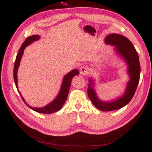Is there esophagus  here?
<instances>
[{
	"label": "esophagus",
	"instance_id": "34e87169",
	"mask_svg": "<svg viewBox=\"0 0 152 152\" xmlns=\"http://www.w3.org/2000/svg\"><path fill=\"white\" fill-rule=\"evenodd\" d=\"M80 74H82V75H86V74H88V68L86 66H82L80 68Z\"/></svg>",
	"mask_w": 152,
	"mask_h": 152
}]
</instances>
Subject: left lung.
<instances>
[{
	"instance_id": "left-lung-1",
	"label": "left lung",
	"mask_w": 152,
	"mask_h": 152,
	"mask_svg": "<svg viewBox=\"0 0 152 152\" xmlns=\"http://www.w3.org/2000/svg\"><path fill=\"white\" fill-rule=\"evenodd\" d=\"M104 42L114 46V51L118 58L122 59L127 65L126 70L129 77L124 92L110 101H103L99 99L95 89L96 80L92 76L89 77L88 93L90 100L96 108L108 112L120 109L131 101L139 82L140 65L137 51L127 38L119 34L112 33L105 37Z\"/></svg>"
}]
</instances>
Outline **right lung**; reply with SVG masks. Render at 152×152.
Listing matches in <instances>:
<instances>
[{
  "instance_id": "1",
  "label": "right lung",
  "mask_w": 152,
  "mask_h": 152,
  "mask_svg": "<svg viewBox=\"0 0 152 152\" xmlns=\"http://www.w3.org/2000/svg\"><path fill=\"white\" fill-rule=\"evenodd\" d=\"M40 38V37L39 35L38 34L32 35V36L27 38L24 42L22 44L21 47L20 48V49L18 51L19 52L17 55V56H16V59L15 61V64H14V82H15L16 88H17V89L19 93V95H21L23 101V102H25V104L27 106H28V108L33 110L35 112L42 113V114H52V113L59 111L61 108H62L63 104H64V102H65L66 100L67 99L68 94H69V89L70 88L71 82H72L73 77L74 76L78 75L79 71L78 69H73L69 73H67L66 75L64 76L62 83H61V88L59 89V91L57 95L56 96V98H55L52 101H51L50 103H48L47 105L43 106V107L37 108V107H33V106H31L29 104H28L26 102V101H25L24 98L22 96L21 92L19 91L18 85V70L19 69V64H20L23 54L24 53L25 48L27 46H28V45L33 43L34 42L38 40Z\"/></svg>"
}]
</instances>
